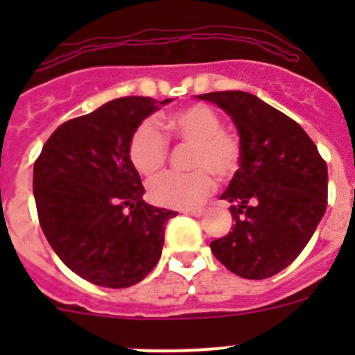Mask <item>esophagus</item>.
<instances>
[{
	"instance_id": "1",
	"label": "esophagus",
	"mask_w": 355,
	"mask_h": 355,
	"mask_svg": "<svg viewBox=\"0 0 355 355\" xmlns=\"http://www.w3.org/2000/svg\"><path fill=\"white\" fill-rule=\"evenodd\" d=\"M185 214H189V216H196V218H200L204 214V209H184Z\"/></svg>"
}]
</instances>
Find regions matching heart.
Segmentation results:
<instances>
[{
	"label": "heart",
	"instance_id": "b5f03b06",
	"mask_svg": "<svg viewBox=\"0 0 355 355\" xmlns=\"http://www.w3.org/2000/svg\"><path fill=\"white\" fill-rule=\"evenodd\" d=\"M164 128L171 137L192 146L191 173H166L149 185V199L164 207H196L216 187L213 173L230 178L241 164V144L223 130V121L204 105H192L168 114ZM128 157L135 170L153 178L168 159V141L153 121L139 125L128 141Z\"/></svg>",
	"mask_w": 355,
	"mask_h": 355
}]
</instances>
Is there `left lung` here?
Returning <instances> with one entry per match:
<instances>
[{"instance_id": "1", "label": "left lung", "mask_w": 355, "mask_h": 355, "mask_svg": "<svg viewBox=\"0 0 355 355\" xmlns=\"http://www.w3.org/2000/svg\"><path fill=\"white\" fill-rule=\"evenodd\" d=\"M198 99L232 116L241 137V168L221 194L235 225L211 250L239 277H273L302 252L327 211V163L297 121L257 96L221 91Z\"/></svg>"}]
</instances>
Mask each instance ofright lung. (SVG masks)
Wrapping results in <instances>:
<instances>
[{"instance_id":"1","label":"right lung","mask_w":355,"mask_h":355,"mask_svg":"<svg viewBox=\"0 0 355 355\" xmlns=\"http://www.w3.org/2000/svg\"><path fill=\"white\" fill-rule=\"evenodd\" d=\"M173 99L127 96L60 125L34 163L39 223L60 259L99 287L125 288L161 257L177 211L142 199L128 141L144 118Z\"/></svg>"}]
</instances>
